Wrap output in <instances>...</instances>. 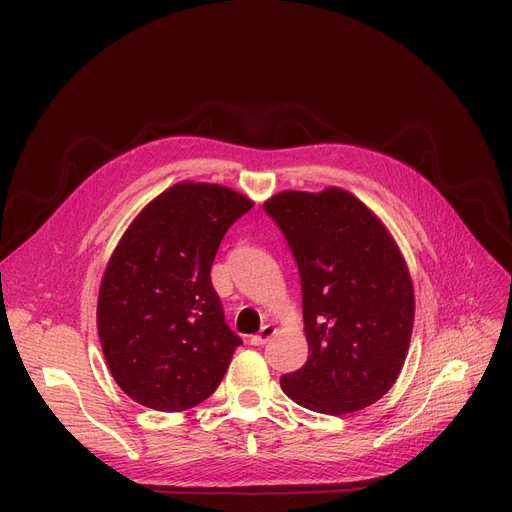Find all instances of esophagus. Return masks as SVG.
<instances>
[{
    "instance_id": "obj_1",
    "label": "esophagus",
    "mask_w": 512,
    "mask_h": 512,
    "mask_svg": "<svg viewBox=\"0 0 512 512\" xmlns=\"http://www.w3.org/2000/svg\"><path fill=\"white\" fill-rule=\"evenodd\" d=\"M276 334V328L274 326H263L255 336H251V344L253 346H263L272 340V336Z\"/></svg>"
}]
</instances>
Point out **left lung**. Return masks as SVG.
I'll return each instance as SVG.
<instances>
[{
    "instance_id": "obj_1",
    "label": "left lung",
    "mask_w": 512,
    "mask_h": 512,
    "mask_svg": "<svg viewBox=\"0 0 512 512\" xmlns=\"http://www.w3.org/2000/svg\"><path fill=\"white\" fill-rule=\"evenodd\" d=\"M299 265L309 359L282 375L297 405L355 413L380 400L405 365L413 282L394 238L355 195L284 191L263 203Z\"/></svg>"
}]
</instances>
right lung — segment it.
Wrapping results in <instances>:
<instances>
[{
	"mask_svg": "<svg viewBox=\"0 0 512 512\" xmlns=\"http://www.w3.org/2000/svg\"><path fill=\"white\" fill-rule=\"evenodd\" d=\"M251 207L232 188L178 182L120 238L101 280L97 330L112 378L139 405L186 411L220 386L242 340L209 274L224 234Z\"/></svg>",
	"mask_w": 512,
	"mask_h": 512,
	"instance_id": "add662e5",
	"label": "right lung"
}]
</instances>
